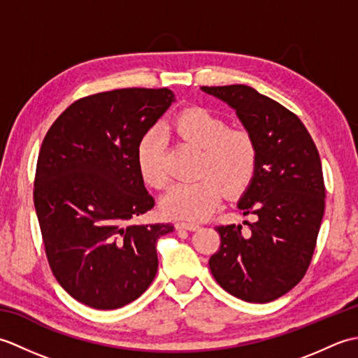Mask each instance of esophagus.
I'll return each mask as SVG.
<instances>
[{
	"instance_id": "obj_1",
	"label": "esophagus",
	"mask_w": 358,
	"mask_h": 358,
	"mask_svg": "<svg viewBox=\"0 0 358 358\" xmlns=\"http://www.w3.org/2000/svg\"><path fill=\"white\" fill-rule=\"evenodd\" d=\"M199 224H195V223H186V222H177L175 223V229H178V231H196L199 229Z\"/></svg>"
}]
</instances>
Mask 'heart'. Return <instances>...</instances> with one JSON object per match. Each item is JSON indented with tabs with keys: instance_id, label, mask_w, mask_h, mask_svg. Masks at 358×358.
Listing matches in <instances>:
<instances>
[{
	"instance_id": "1",
	"label": "heart",
	"mask_w": 358,
	"mask_h": 358,
	"mask_svg": "<svg viewBox=\"0 0 358 358\" xmlns=\"http://www.w3.org/2000/svg\"><path fill=\"white\" fill-rule=\"evenodd\" d=\"M181 140L201 149L199 180L177 183L164 194L162 209L167 217L199 222L214 214L223 195L237 196L252 183L258 167V149L252 136L240 129H227L226 121L214 113L194 108L181 112L172 123ZM136 166L144 183L159 189L167 175L162 143L148 134L136 149Z\"/></svg>"
}]
</instances>
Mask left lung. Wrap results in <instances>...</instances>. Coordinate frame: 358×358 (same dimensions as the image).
<instances>
[{"mask_svg": "<svg viewBox=\"0 0 358 358\" xmlns=\"http://www.w3.org/2000/svg\"><path fill=\"white\" fill-rule=\"evenodd\" d=\"M235 109L258 149L252 183L238 209L252 222L217 226L220 248L209 268L226 292L269 303L291 291L313 260L324 214L322 162L294 112L245 85L203 86Z\"/></svg>", "mask_w": 358, "mask_h": 358, "instance_id": "1", "label": "left lung"}]
</instances>
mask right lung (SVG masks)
Masks as SVG:
<instances>
[{
    "label": "right lung",
    "instance_id": "1",
    "mask_svg": "<svg viewBox=\"0 0 358 358\" xmlns=\"http://www.w3.org/2000/svg\"><path fill=\"white\" fill-rule=\"evenodd\" d=\"M169 89L129 87L72 103L45 134L34 203L52 273L89 308L138 299L155 278L167 224H132L155 206L136 149L173 101Z\"/></svg>",
    "mask_w": 358,
    "mask_h": 358
}]
</instances>
